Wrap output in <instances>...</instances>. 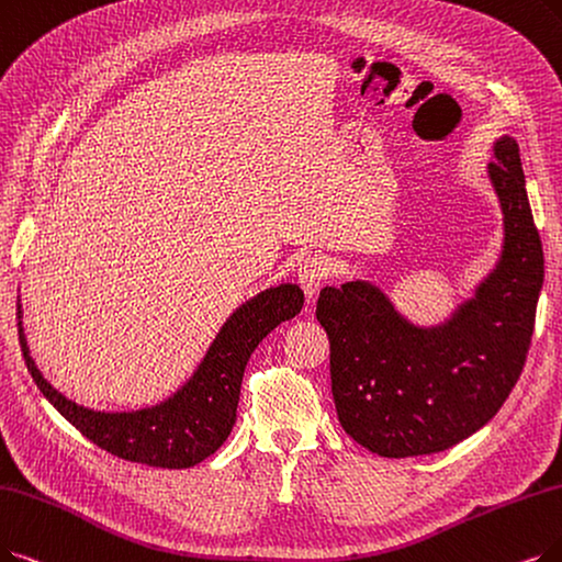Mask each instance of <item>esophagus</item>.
<instances>
[{
	"instance_id": "obj_1",
	"label": "esophagus",
	"mask_w": 562,
	"mask_h": 562,
	"mask_svg": "<svg viewBox=\"0 0 562 562\" xmlns=\"http://www.w3.org/2000/svg\"><path fill=\"white\" fill-rule=\"evenodd\" d=\"M329 262L323 256H308L300 262L297 267V283L302 285L304 295L311 300L316 297V293L321 290V285L325 283V279L329 277Z\"/></svg>"
}]
</instances>
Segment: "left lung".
Instances as JSON below:
<instances>
[{
    "label": "left lung",
    "instance_id": "8db88e82",
    "mask_svg": "<svg viewBox=\"0 0 562 562\" xmlns=\"http://www.w3.org/2000/svg\"><path fill=\"white\" fill-rule=\"evenodd\" d=\"M493 151L488 177L505 214L503 256L452 321L422 329L367 281L321 290L316 318L329 336L336 415L373 454L450 450L501 411L524 371L544 254L519 145L505 136Z\"/></svg>",
    "mask_w": 562,
    "mask_h": 562
}]
</instances>
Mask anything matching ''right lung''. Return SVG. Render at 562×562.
<instances>
[{"instance_id": "right-lung-1", "label": "right lung", "mask_w": 562, "mask_h": 562, "mask_svg": "<svg viewBox=\"0 0 562 562\" xmlns=\"http://www.w3.org/2000/svg\"><path fill=\"white\" fill-rule=\"evenodd\" d=\"M302 304L304 293L293 283L269 288L241 304L221 327L189 383L159 406L136 413H97L69 401L36 369L20 321L18 336L36 387L85 438L124 461L182 470L205 461L226 442L237 419L246 362L269 331L297 316Z\"/></svg>"}]
</instances>
